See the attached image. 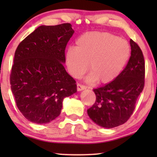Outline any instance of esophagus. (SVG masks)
I'll return each instance as SVG.
<instances>
[{
  "label": "esophagus",
  "mask_w": 157,
  "mask_h": 157,
  "mask_svg": "<svg viewBox=\"0 0 157 157\" xmlns=\"http://www.w3.org/2000/svg\"><path fill=\"white\" fill-rule=\"evenodd\" d=\"M86 89V87L80 84V83H77V90H78V91H82V90H84Z\"/></svg>",
  "instance_id": "esophagus-1"
}]
</instances>
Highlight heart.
<instances>
[{"label":"heart","mask_w":157,"mask_h":157,"mask_svg":"<svg viewBox=\"0 0 157 157\" xmlns=\"http://www.w3.org/2000/svg\"><path fill=\"white\" fill-rule=\"evenodd\" d=\"M131 55L130 45L124 38L108 32L91 31L76 40V47L66 51L65 63L69 74L79 78L88 68L87 81L108 83L114 80L125 67Z\"/></svg>","instance_id":"1"}]
</instances>
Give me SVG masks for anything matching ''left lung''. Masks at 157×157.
<instances>
[{"label":"left lung","mask_w":157,"mask_h":157,"mask_svg":"<svg viewBox=\"0 0 157 157\" xmlns=\"http://www.w3.org/2000/svg\"><path fill=\"white\" fill-rule=\"evenodd\" d=\"M131 56L121 74L111 82L94 89L96 101L87 110L94 123L111 128L128 121L144 86L145 62L139 46L130 40Z\"/></svg>","instance_id":"obj_1"}]
</instances>
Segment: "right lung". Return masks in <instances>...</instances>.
<instances>
[{"instance_id": "obj_1", "label": "right lung", "mask_w": 157, "mask_h": 157, "mask_svg": "<svg viewBox=\"0 0 157 157\" xmlns=\"http://www.w3.org/2000/svg\"><path fill=\"white\" fill-rule=\"evenodd\" d=\"M74 33L70 23L40 25L17 47L10 88L19 111L33 123L54 120L64 98L77 91L76 81L63 66L66 45Z\"/></svg>"}]
</instances>
